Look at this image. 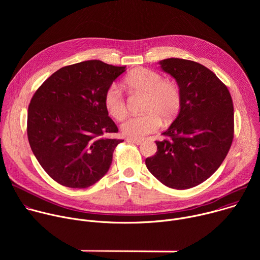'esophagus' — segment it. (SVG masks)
I'll use <instances>...</instances> for the list:
<instances>
[{
    "label": "esophagus",
    "mask_w": 260,
    "mask_h": 260,
    "mask_svg": "<svg viewBox=\"0 0 260 260\" xmlns=\"http://www.w3.org/2000/svg\"><path fill=\"white\" fill-rule=\"evenodd\" d=\"M126 141H127L128 143H134V144H137V145H140V144H142V142H143L142 139H133V138H127Z\"/></svg>",
    "instance_id": "obj_1"
}]
</instances>
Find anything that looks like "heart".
<instances>
[{
	"label": "heart",
	"mask_w": 260,
	"mask_h": 260,
	"mask_svg": "<svg viewBox=\"0 0 260 260\" xmlns=\"http://www.w3.org/2000/svg\"><path fill=\"white\" fill-rule=\"evenodd\" d=\"M123 82L131 90L146 96L143 106L145 114L131 117L121 125V131L126 137L141 139L156 132L161 125V120L169 123L177 117L182 105V94L176 83L162 80L160 74L145 68L131 72ZM104 105L110 116L117 120L125 117L126 103L115 85H111L106 90Z\"/></svg>",
	"instance_id": "heart-1"
}]
</instances>
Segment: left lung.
<instances>
[{
  "mask_svg": "<svg viewBox=\"0 0 260 260\" xmlns=\"http://www.w3.org/2000/svg\"><path fill=\"white\" fill-rule=\"evenodd\" d=\"M159 64L177 81L182 105L145 164L166 186L188 189L210 178L226 157L234 139V104L226 85L205 66L174 57Z\"/></svg>",
  "mask_w": 260,
  "mask_h": 260,
  "instance_id": "8db88e82",
  "label": "left lung"
}]
</instances>
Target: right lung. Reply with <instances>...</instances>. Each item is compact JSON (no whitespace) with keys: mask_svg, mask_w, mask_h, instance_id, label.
I'll return each mask as SVG.
<instances>
[{"mask_svg":"<svg viewBox=\"0 0 260 260\" xmlns=\"http://www.w3.org/2000/svg\"><path fill=\"white\" fill-rule=\"evenodd\" d=\"M125 71L101 60H86L53 73L32 95L27 139L44 171L70 188H86L112 164L118 132L104 105L106 90Z\"/></svg>","mask_w":260,"mask_h":260,"instance_id":"add662e5","label":"right lung"}]
</instances>
